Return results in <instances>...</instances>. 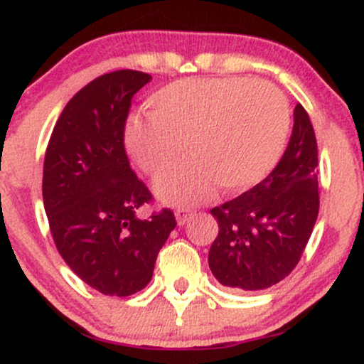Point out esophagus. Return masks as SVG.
<instances>
[{"mask_svg":"<svg viewBox=\"0 0 364 364\" xmlns=\"http://www.w3.org/2000/svg\"><path fill=\"white\" fill-rule=\"evenodd\" d=\"M174 215H176L178 225H185L188 220L193 217V210H190V208H186V207H181V208H178L176 212H174Z\"/></svg>","mask_w":364,"mask_h":364,"instance_id":"obj_1","label":"esophagus"}]
</instances>
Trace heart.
<instances>
[{
  "mask_svg": "<svg viewBox=\"0 0 364 364\" xmlns=\"http://www.w3.org/2000/svg\"><path fill=\"white\" fill-rule=\"evenodd\" d=\"M152 118L129 119L124 145L156 183L162 202L195 205L214 195L241 193L262 181L281 156L289 102L277 87L248 78H185L150 97Z\"/></svg>",
  "mask_w": 364,
  "mask_h": 364,
  "instance_id": "b5f03b06",
  "label": "heart"
}]
</instances>
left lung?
Masks as SVG:
<instances>
[{
  "instance_id": "obj_1",
  "label": "left lung",
  "mask_w": 364,
  "mask_h": 364,
  "mask_svg": "<svg viewBox=\"0 0 364 364\" xmlns=\"http://www.w3.org/2000/svg\"><path fill=\"white\" fill-rule=\"evenodd\" d=\"M318 149L308 112L294 107L289 144L263 181L214 207L219 235L208 267L223 286L260 291L281 282L298 265L318 217Z\"/></svg>"
}]
</instances>
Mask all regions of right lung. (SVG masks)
I'll return each mask as SVG.
<instances>
[{
    "mask_svg": "<svg viewBox=\"0 0 364 364\" xmlns=\"http://www.w3.org/2000/svg\"><path fill=\"white\" fill-rule=\"evenodd\" d=\"M149 73L118 70L70 99L44 157L43 200L56 248L83 282L106 296H132L150 282L157 253L176 228L169 208L140 219L152 200L129 168L124 123Z\"/></svg>",
    "mask_w": 364,
    "mask_h": 364,
    "instance_id": "obj_1",
    "label": "right lung"
}]
</instances>
